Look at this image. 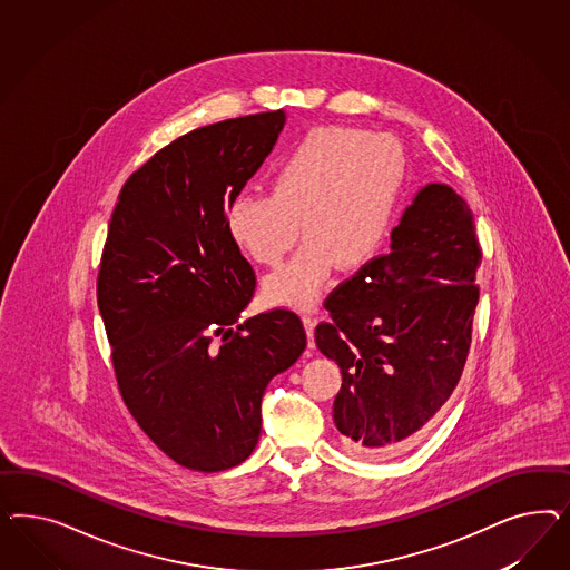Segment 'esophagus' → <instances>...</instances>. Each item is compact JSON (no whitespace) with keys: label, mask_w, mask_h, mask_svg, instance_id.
Here are the masks:
<instances>
[{"label":"esophagus","mask_w":570,"mask_h":570,"mask_svg":"<svg viewBox=\"0 0 570 570\" xmlns=\"http://www.w3.org/2000/svg\"><path fill=\"white\" fill-rule=\"evenodd\" d=\"M303 326H305V332H307L309 346H313V330H315V317H311V315H303Z\"/></svg>","instance_id":"1"}]
</instances>
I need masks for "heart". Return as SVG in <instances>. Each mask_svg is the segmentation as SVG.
I'll return each instance as SVG.
<instances>
[{
	"instance_id": "1",
	"label": "heart",
	"mask_w": 570,
	"mask_h": 570,
	"mask_svg": "<svg viewBox=\"0 0 570 570\" xmlns=\"http://www.w3.org/2000/svg\"><path fill=\"white\" fill-rule=\"evenodd\" d=\"M407 158L397 138L355 127H315L277 158L272 190L238 194L225 229L246 257L276 267L303 222L305 242L293 261L267 277L274 305L313 307L336 265L362 269L386 240Z\"/></svg>"
}]
</instances>
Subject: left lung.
<instances>
[{"label": "left lung", "mask_w": 570, "mask_h": 570, "mask_svg": "<svg viewBox=\"0 0 570 570\" xmlns=\"http://www.w3.org/2000/svg\"><path fill=\"white\" fill-rule=\"evenodd\" d=\"M474 217L448 184H426L370 261L324 303L315 345L338 363L334 424L353 455L380 460L429 424L458 386L479 303Z\"/></svg>", "instance_id": "left-lung-1"}]
</instances>
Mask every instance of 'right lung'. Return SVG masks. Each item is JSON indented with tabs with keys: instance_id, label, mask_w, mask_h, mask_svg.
<instances>
[{
	"instance_id": "right-lung-1",
	"label": "right lung",
	"mask_w": 570,
	"mask_h": 570,
	"mask_svg": "<svg viewBox=\"0 0 570 570\" xmlns=\"http://www.w3.org/2000/svg\"><path fill=\"white\" fill-rule=\"evenodd\" d=\"M284 110L198 127L125 181L98 274L122 401L179 466L219 472L259 443L261 399L305 351L288 309L244 324L255 272L225 229V210L257 173Z\"/></svg>"
}]
</instances>
